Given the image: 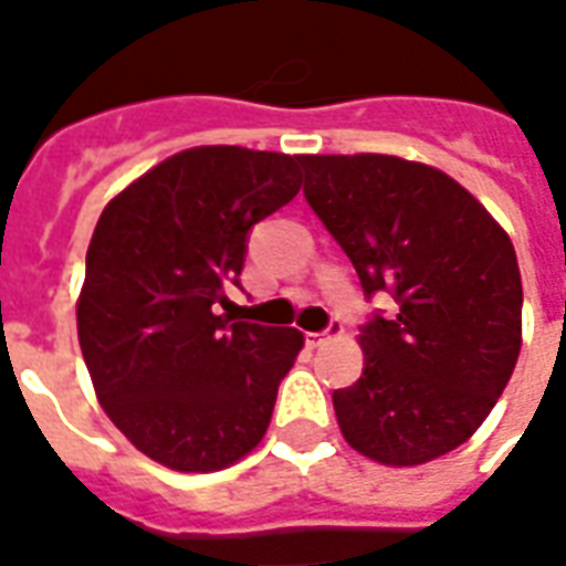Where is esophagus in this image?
Returning a JSON list of instances; mask_svg holds the SVG:
<instances>
[{
  "instance_id": "1",
  "label": "esophagus",
  "mask_w": 566,
  "mask_h": 566,
  "mask_svg": "<svg viewBox=\"0 0 566 566\" xmlns=\"http://www.w3.org/2000/svg\"><path fill=\"white\" fill-rule=\"evenodd\" d=\"M336 333H343V324H339V321H331V327H327V331L306 333V343L308 345H318V343H324L327 336H336Z\"/></svg>"
}]
</instances>
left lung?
Here are the masks:
<instances>
[{
  "label": "left lung",
  "instance_id": "obj_1",
  "mask_svg": "<svg viewBox=\"0 0 566 566\" xmlns=\"http://www.w3.org/2000/svg\"><path fill=\"white\" fill-rule=\"evenodd\" d=\"M306 202L397 315L360 327L364 373L333 391L348 446L416 467L473 437L522 352V272L510 235L454 178L388 154H306Z\"/></svg>",
  "mask_w": 566,
  "mask_h": 566
}]
</instances>
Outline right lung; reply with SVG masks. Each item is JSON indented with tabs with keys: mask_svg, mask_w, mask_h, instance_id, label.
<instances>
[{
	"mask_svg": "<svg viewBox=\"0 0 566 566\" xmlns=\"http://www.w3.org/2000/svg\"><path fill=\"white\" fill-rule=\"evenodd\" d=\"M300 160L206 145L117 193L87 248L78 343L99 403L150 461L223 470L258 446L303 348L294 327L235 321L254 223L300 190Z\"/></svg>",
	"mask_w": 566,
	"mask_h": 566,
	"instance_id": "1",
	"label": "right lung"
}]
</instances>
